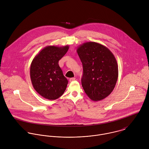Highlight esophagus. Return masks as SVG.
Listing matches in <instances>:
<instances>
[{"instance_id":"obj_1","label":"esophagus","mask_w":149,"mask_h":149,"mask_svg":"<svg viewBox=\"0 0 149 149\" xmlns=\"http://www.w3.org/2000/svg\"><path fill=\"white\" fill-rule=\"evenodd\" d=\"M76 80V78L72 77V78H70V79H69V81H70V82H72V81H74V80Z\"/></svg>"}]
</instances>
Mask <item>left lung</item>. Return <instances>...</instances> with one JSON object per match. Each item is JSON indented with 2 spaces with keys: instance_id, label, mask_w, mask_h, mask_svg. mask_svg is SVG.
<instances>
[{
  "instance_id": "left-lung-1",
  "label": "left lung",
  "mask_w": 149,
  "mask_h": 149,
  "mask_svg": "<svg viewBox=\"0 0 149 149\" xmlns=\"http://www.w3.org/2000/svg\"><path fill=\"white\" fill-rule=\"evenodd\" d=\"M77 53L83 66L81 84L86 95L93 101L109 96L118 77V66L113 53L106 46L95 42L80 45Z\"/></svg>"
}]
</instances>
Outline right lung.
<instances>
[{
  "instance_id": "right-lung-1",
  "label": "right lung",
  "mask_w": 149,
  "mask_h": 149,
  "mask_svg": "<svg viewBox=\"0 0 149 149\" xmlns=\"http://www.w3.org/2000/svg\"><path fill=\"white\" fill-rule=\"evenodd\" d=\"M69 46H47L33 60L30 79L34 89L43 97L56 100L66 88L68 80L63 74L58 61L66 53Z\"/></svg>"
}]
</instances>
